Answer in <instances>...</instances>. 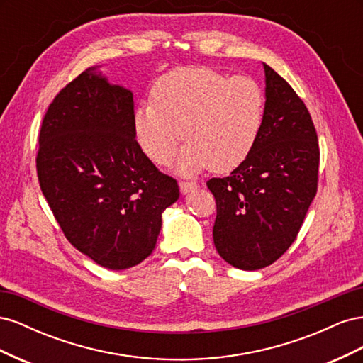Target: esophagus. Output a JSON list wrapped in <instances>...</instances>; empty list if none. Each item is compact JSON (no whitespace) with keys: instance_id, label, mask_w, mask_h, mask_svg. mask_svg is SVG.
I'll return each mask as SVG.
<instances>
[{"instance_id":"obj_1","label":"esophagus","mask_w":363,"mask_h":363,"mask_svg":"<svg viewBox=\"0 0 363 363\" xmlns=\"http://www.w3.org/2000/svg\"><path fill=\"white\" fill-rule=\"evenodd\" d=\"M179 186H180V192H182L183 195L189 194V192H192V191H195L196 188H199V184H196V183H191V182H180Z\"/></svg>"}]
</instances>
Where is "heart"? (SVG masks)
<instances>
[{
  "instance_id": "1",
  "label": "heart",
  "mask_w": 363,
  "mask_h": 363,
  "mask_svg": "<svg viewBox=\"0 0 363 363\" xmlns=\"http://www.w3.org/2000/svg\"><path fill=\"white\" fill-rule=\"evenodd\" d=\"M152 103L136 107L135 131L145 155L159 164L172 160L183 139L177 171L192 175L239 167L259 139L265 101L250 77H228L206 67L175 68L152 86Z\"/></svg>"
}]
</instances>
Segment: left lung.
I'll list each match as a JSON object with an SVG mask.
<instances>
[{"mask_svg":"<svg viewBox=\"0 0 363 363\" xmlns=\"http://www.w3.org/2000/svg\"><path fill=\"white\" fill-rule=\"evenodd\" d=\"M265 113L250 156L207 182L216 200L213 244L230 265L256 271L298 235L316 195L320 147L312 118L289 83L263 63Z\"/></svg>","mask_w":363,"mask_h":363,"instance_id":"1","label":"left lung"}]
</instances>
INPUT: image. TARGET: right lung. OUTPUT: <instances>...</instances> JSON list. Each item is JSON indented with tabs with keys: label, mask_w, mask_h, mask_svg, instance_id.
I'll use <instances>...</instances> for the list:
<instances>
[{
	"label": "right lung",
	"mask_w": 363,
	"mask_h": 363,
	"mask_svg": "<svg viewBox=\"0 0 363 363\" xmlns=\"http://www.w3.org/2000/svg\"><path fill=\"white\" fill-rule=\"evenodd\" d=\"M87 68L43 118L36 159L40 189L69 242L108 269H127L156 247L179 184L136 140L133 92Z\"/></svg>",
	"instance_id": "add662e5"
}]
</instances>
